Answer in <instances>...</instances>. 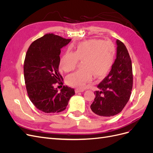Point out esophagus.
Returning a JSON list of instances; mask_svg holds the SVG:
<instances>
[{"instance_id": "1", "label": "esophagus", "mask_w": 153, "mask_h": 153, "mask_svg": "<svg viewBox=\"0 0 153 153\" xmlns=\"http://www.w3.org/2000/svg\"><path fill=\"white\" fill-rule=\"evenodd\" d=\"M84 89H76L75 90L76 93H78V92H84Z\"/></svg>"}]
</instances>
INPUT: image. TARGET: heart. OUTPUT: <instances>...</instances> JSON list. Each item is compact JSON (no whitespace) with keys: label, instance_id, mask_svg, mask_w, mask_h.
Instances as JSON below:
<instances>
[{"label":"heart","instance_id":"b5f03b06","mask_svg":"<svg viewBox=\"0 0 153 153\" xmlns=\"http://www.w3.org/2000/svg\"><path fill=\"white\" fill-rule=\"evenodd\" d=\"M114 57V47L109 41L100 39H89L78 44L75 53L66 52L60 60L61 70L69 72L75 68L78 60L83 67L69 75L68 84L79 89H84L87 82L92 79L93 73L96 76H103L108 71L112 65Z\"/></svg>","mask_w":153,"mask_h":153}]
</instances>
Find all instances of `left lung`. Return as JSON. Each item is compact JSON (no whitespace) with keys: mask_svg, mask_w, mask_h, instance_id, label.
Returning <instances> with one entry per match:
<instances>
[{"mask_svg":"<svg viewBox=\"0 0 153 153\" xmlns=\"http://www.w3.org/2000/svg\"><path fill=\"white\" fill-rule=\"evenodd\" d=\"M116 59L108 75L97 86L91 109L99 116L109 117L120 113L130 98L133 87L131 60L124 44L116 40Z\"/></svg>","mask_w":153,"mask_h":153,"instance_id":"left-lung-1","label":"left lung"}]
</instances>
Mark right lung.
<instances>
[{
    "label": "right lung",
    "mask_w": 153,
    "mask_h": 153,
    "mask_svg": "<svg viewBox=\"0 0 153 153\" xmlns=\"http://www.w3.org/2000/svg\"><path fill=\"white\" fill-rule=\"evenodd\" d=\"M71 39L48 34L36 39L27 50L24 72L26 89L31 102L45 113H58L64 110L74 89L63 86L60 91L54 85L62 84L59 71L61 49Z\"/></svg>",
    "instance_id": "1"
}]
</instances>
